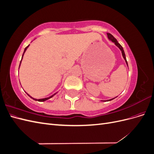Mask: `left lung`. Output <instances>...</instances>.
<instances>
[{
    "label": "left lung",
    "mask_w": 154,
    "mask_h": 154,
    "mask_svg": "<svg viewBox=\"0 0 154 154\" xmlns=\"http://www.w3.org/2000/svg\"><path fill=\"white\" fill-rule=\"evenodd\" d=\"M107 37H108V38H109V40H110V41H112V42H114V44L117 46V47L121 50V51H122V56H123V58H124V60H125V62H126V63H127V66H128V63H127V59H126V57H125V52H124V50H123V47L122 45H121L119 43H118V42L117 41V40H116L114 37L110 33H109V32H107ZM116 97H114V98H112V99H110V100H105V101H111V100H114V98H116Z\"/></svg>",
    "instance_id": "1"
}]
</instances>
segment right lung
Returning <instances> with one entry per match:
<instances>
[{
  "label": "right lung",
  "instance_id": "1",
  "mask_svg": "<svg viewBox=\"0 0 154 154\" xmlns=\"http://www.w3.org/2000/svg\"><path fill=\"white\" fill-rule=\"evenodd\" d=\"M29 46V45H28L27 46V47L24 49V53H23V54H22V59H21V61H20V65H19V68H20V63H21V62H22V58H23V57H24V53H25V52H26V51L27 50V49L28 48V47ZM58 92H57L56 93H54V94H53V95H51V96H49V97H45V98H42V99H35V98H34V97H32V96H31L29 94H27V93L26 92V94L28 95L31 98H32V100H35V101H40V102H42V101H46V100H49V99H50V98H51V97H53L56 94H57Z\"/></svg>",
  "mask_w": 154,
  "mask_h": 154
}]
</instances>
